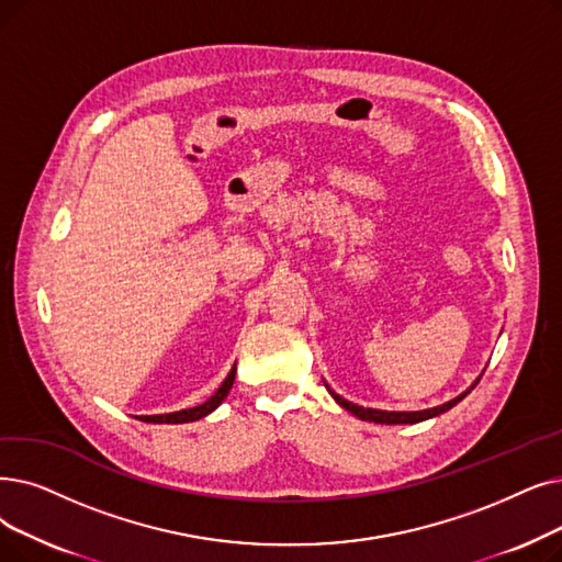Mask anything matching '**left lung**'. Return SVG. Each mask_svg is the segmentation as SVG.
<instances>
[{
	"mask_svg": "<svg viewBox=\"0 0 562 562\" xmlns=\"http://www.w3.org/2000/svg\"><path fill=\"white\" fill-rule=\"evenodd\" d=\"M482 376V374H480ZM477 381L480 379H475V383L467 390V393H461L459 397H454V400H450V402H446V404H441V406H434V408H425V411H379V408H362V406H358V404H351V402H347L345 397H339L337 393H333V390L328 387V393L333 395V400L341 406V408H347L349 413H353V416H358L360 420H368V423H379V425H416V423H423V420H429V418H434V416H441V413H446V411H450L457 402H461L463 397H467L471 390L477 385Z\"/></svg>",
	"mask_w": 562,
	"mask_h": 562,
	"instance_id": "8db88e82",
	"label": "left lung"
}]
</instances>
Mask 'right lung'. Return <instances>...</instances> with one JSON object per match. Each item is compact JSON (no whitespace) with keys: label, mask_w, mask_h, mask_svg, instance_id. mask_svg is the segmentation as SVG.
Here are the masks:
<instances>
[{"label":"right lung","mask_w":562,"mask_h":562,"mask_svg":"<svg viewBox=\"0 0 562 562\" xmlns=\"http://www.w3.org/2000/svg\"><path fill=\"white\" fill-rule=\"evenodd\" d=\"M234 376H236V364L232 368V372L227 374V379L223 381V385L215 390V393L200 406H192V408H183V411H175V413H165V416H139L142 423H156V425H181V423H194L204 416H209L211 411H215L225 402V397L229 395V390L234 385Z\"/></svg>","instance_id":"add662e5"}]
</instances>
